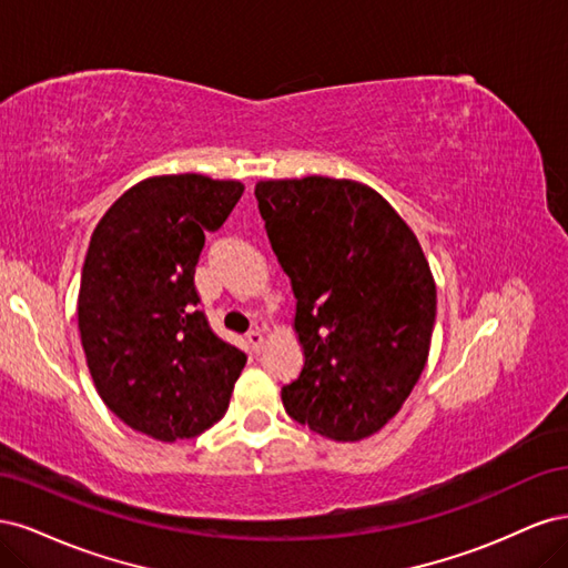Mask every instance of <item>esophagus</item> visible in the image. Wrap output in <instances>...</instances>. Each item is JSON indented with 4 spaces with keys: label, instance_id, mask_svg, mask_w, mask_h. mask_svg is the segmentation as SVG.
<instances>
[{
    "label": "esophagus",
    "instance_id": "34e87169",
    "mask_svg": "<svg viewBox=\"0 0 568 568\" xmlns=\"http://www.w3.org/2000/svg\"><path fill=\"white\" fill-rule=\"evenodd\" d=\"M246 338H248V343H251V351H253V353H261V348H263V332L257 329V326L246 334Z\"/></svg>",
    "mask_w": 568,
    "mask_h": 568
}]
</instances>
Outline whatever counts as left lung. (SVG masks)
Segmentation results:
<instances>
[{
	"label": "left lung",
	"instance_id": "obj_1",
	"mask_svg": "<svg viewBox=\"0 0 568 568\" xmlns=\"http://www.w3.org/2000/svg\"><path fill=\"white\" fill-rule=\"evenodd\" d=\"M255 199L305 355L284 409L332 440L367 438L400 409L432 346L436 284L417 236L351 180H267Z\"/></svg>",
	"mask_w": 568,
	"mask_h": 568
}]
</instances>
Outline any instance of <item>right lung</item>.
Returning <instances> with one entry per match:
<instances>
[{
	"label": "right lung",
	"instance_id": "1",
	"mask_svg": "<svg viewBox=\"0 0 568 568\" xmlns=\"http://www.w3.org/2000/svg\"><path fill=\"white\" fill-rule=\"evenodd\" d=\"M244 194L234 180L151 178L99 220L84 257L78 326L101 400L156 440L194 438L222 419L246 353L199 311L205 232Z\"/></svg>",
	"mask_w": 568,
	"mask_h": 568
}]
</instances>
